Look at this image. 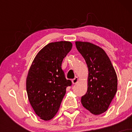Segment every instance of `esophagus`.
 Masks as SVG:
<instances>
[{
	"mask_svg": "<svg viewBox=\"0 0 132 132\" xmlns=\"http://www.w3.org/2000/svg\"><path fill=\"white\" fill-rule=\"evenodd\" d=\"M78 81H79V79H78V77H75V78L73 79L72 80V84H76V83L78 82Z\"/></svg>",
	"mask_w": 132,
	"mask_h": 132,
	"instance_id": "1",
	"label": "esophagus"
}]
</instances>
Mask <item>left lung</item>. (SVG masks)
Wrapping results in <instances>:
<instances>
[{"instance_id":"left-lung-1","label":"left lung","mask_w":132,"mask_h":132,"mask_svg":"<svg viewBox=\"0 0 132 132\" xmlns=\"http://www.w3.org/2000/svg\"><path fill=\"white\" fill-rule=\"evenodd\" d=\"M75 43L89 71L87 90L81 97V103L92 114L100 115L107 111L117 90L116 71L109 57L101 47L89 42Z\"/></svg>"}]
</instances>
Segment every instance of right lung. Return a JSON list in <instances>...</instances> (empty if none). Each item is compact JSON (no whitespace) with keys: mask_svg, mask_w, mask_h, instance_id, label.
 Wrapping results in <instances>:
<instances>
[{"mask_svg":"<svg viewBox=\"0 0 132 132\" xmlns=\"http://www.w3.org/2000/svg\"><path fill=\"white\" fill-rule=\"evenodd\" d=\"M72 44L61 41L46 45L38 53L27 77L26 87L29 102L41 119H52L60 109L66 87L72 84L65 78L61 69L64 57Z\"/></svg>","mask_w":132,"mask_h":132,"instance_id":"add662e5","label":"right lung"}]
</instances>
